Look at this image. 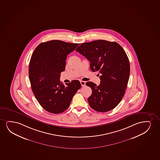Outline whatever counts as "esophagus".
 <instances>
[{"label": "esophagus", "instance_id": "esophagus-1", "mask_svg": "<svg viewBox=\"0 0 160 160\" xmlns=\"http://www.w3.org/2000/svg\"><path fill=\"white\" fill-rule=\"evenodd\" d=\"M80 83H81V86H85L86 85L85 81H80Z\"/></svg>", "mask_w": 160, "mask_h": 160}]
</instances>
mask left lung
Here are the masks:
<instances>
[{"label": "left lung", "instance_id": "1", "mask_svg": "<svg viewBox=\"0 0 160 160\" xmlns=\"http://www.w3.org/2000/svg\"><path fill=\"white\" fill-rule=\"evenodd\" d=\"M75 50L90 61L92 71L100 74L99 85L86 83L92 91L88 98L89 106L98 112L113 109L123 97L129 81L130 67L126 52L116 42L102 40L83 43Z\"/></svg>", "mask_w": 160, "mask_h": 160}]
</instances>
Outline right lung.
Instances as JSON below:
<instances>
[{"instance_id": "obj_1", "label": "right lung", "mask_w": 160, "mask_h": 160, "mask_svg": "<svg viewBox=\"0 0 160 160\" xmlns=\"http://www.w3.org/2000/svg\"><path fill=\"white\" fill-rule=\"evenodd\" d=\"M79 45L52 40L40 44L32 55L29 71L31 89L39 104L48 112L54 114L64 112L81 88L79 80L66 85L60 81L67 55Z\"/></svg>"}]
</instances>
